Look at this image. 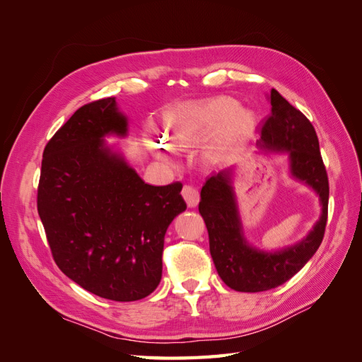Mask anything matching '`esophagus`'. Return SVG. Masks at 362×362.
<instances>
[{"label": "esophagus", "instance_id": "1", "mask_svg": "<svg viewBox=\"0 0 362 362\" xmlns=\"http://www.w3.org/2000/svg\"><path fill=\"white\" fill-rule=\"evenodd\" d=\"M181 194H182V198L185 199V202H187V205L190 208L198 205V202H199V192L196 190L193 185H184Z\"/></svg>", "mask_w": 362, "mask_h": 362}]
</instances>
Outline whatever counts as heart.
Masks as SVG:
<instances>
[{"label": "heart", "mask_w": 362, "mask_h": 362, "mask_svg": "<svg viewBox=\"0 0 362 362\" xmlns=\"http://www.w3.org/2000/svg\"><path fill=\"white\" fill-rule=\"evenodd\" d=\"M221 124L213 151H225L243 140L254 127V115L246 108H237L233 98H208L178 107L166 122L163 136L173 146H189L211 134ZM158 146L152 144V148L166 157Z\"/></svg>", "instance_id": "obj_1"}]
</instances>
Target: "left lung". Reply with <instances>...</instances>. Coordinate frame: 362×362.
<instances>
[{
  "mask_svg": "<svg viewBox=\"0 0 362 362\" xmlns=\"http://www.w3.org/2000/svg\"><path fill=\"white\" fill-rule=\"evenodd\" d=\"M270 104L272 112L262 122L258 146L287 152L293 177L308 184L319 194L322 216L299 243L278 252L257 249L243 237L231 185L233 172L211 175L201 190L199 213L208 229L210 254L218 276L235 291H266L293 278L319 249L327 222L329 182L315 129L306 116L275 89L270 92Z\"/></svg>",
  "mask_w": 362,
  "mask_h": 362,
  "instance_id": "left-lung-1",
  "label": "left lung"
}]
</instances>
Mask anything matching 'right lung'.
<instances>
[{
  "instance_id": "add662e5",
  "label": "right lung",
  "mask_w": 362,
  "mask_h": 362,
  "mask_svg": "<svg viewBox=\"0 0 362 362\" xmlns=\"http://www.w3.org/2000/svg\"><path fill=\"white\" fill-rule=\"evenodd\" d=\"M127 134L115 98L86 104L43 151L37 211L59 269L100 298L131 302L157 288L164 234L185 205L181 182L151 185L105 146Z\"/></svg>"
}]
</instances>
